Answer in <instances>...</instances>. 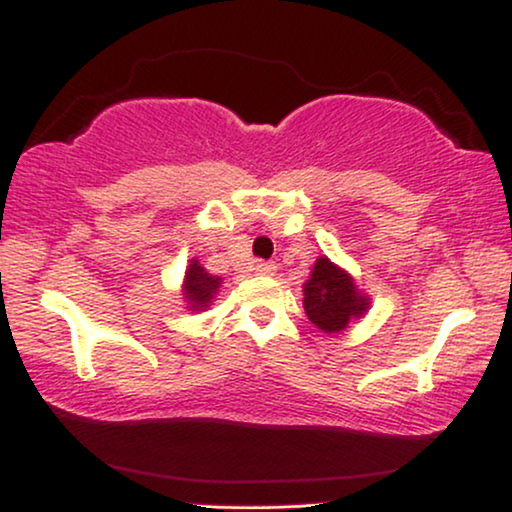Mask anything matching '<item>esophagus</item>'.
I'll use <instances>...</instances> for the list:
<instances>
[{
    "label": "esophagus",
    "mask_w": 512,
    "mask_h": 512,
    "mask_svg": "<svg viewBox=\"0 0 512 512\" xmlns=\"http://www.w3.org/2000/svg\"><path fill=\"white\" fill-rule=\"evenodd\" d=\"M255 271L259 273V276H273V273H276V264H273V262H257Z\"/></svg>",
    "instance_id": "1"
}]
</instances>
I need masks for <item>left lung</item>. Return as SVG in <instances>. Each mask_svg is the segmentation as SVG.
<instances>
[{"label": "left lung", "instance_id": "1", "mask_svg": "<svg viewBox=\"0 0 512 512\" xmlns=\"http://www.w3.org/2000/svg\"><path fill=\"white\" fill-rule=\"evenodd\" d=\"M304 308L315 327L334 334L348 327L352 318L364 315L369 299L357 292L348 273L331 264L327 257H320L313 266L311 280L304 285Z\"/></svg>", "mask_w": 512, "mask_h": 512}]
</instances>
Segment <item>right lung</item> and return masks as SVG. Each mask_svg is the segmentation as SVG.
Listing matches in <instances>:
<instances>
[{
    "mask_svg": "<svg viewBox=\"0 0 512 512\" xmlns=\"http://www.w3.org/2000/svg\"><path fill=\"white\" fill-rule=\"evenodd\" d=\"M222 280L218 276H211L206 273L204 266H201L197 259H192L190 269L185 271V299L190 301L192 311H204V308L211 304L213 294L218 292Z\"/></svg>",
    "mask_w": 512,
    "mask_h": 512,
    "instance_id": "1",
    "label": "right lung"
}]
</instances>
